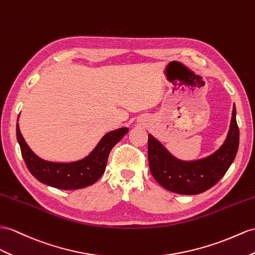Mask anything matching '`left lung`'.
Masks as SVG:
<instances>
[{
  "mask_svg": "<svg viewBox=\"0 0 255 255\" xmlns=\"http://www.w3.org/2000/svg\"><path fill=\"white\" fill-rule=\"evenodd\" d=\"M238 146L239 128L234 105L231 127L224 144L207 158L195 161L178 160L149 134V169L163 188L179 195H198L213 187L225 175L236 158Z\"/></svg>",
  "mask_w": 255,
  "mask_h": 255,
  "instance_id": "1",
  "label": "left lung"
}]
</instances>
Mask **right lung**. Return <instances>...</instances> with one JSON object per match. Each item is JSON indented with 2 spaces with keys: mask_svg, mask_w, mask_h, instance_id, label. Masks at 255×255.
I'll return each instance as SVG.
<instances>
[{
  "mask_svg": "<svg viewBox=\"0 0 255 255\" xmlns=\"http://www.w3.org/2000/svg\"><path fill=\"white\" fill-rule=\"evenodd\" d=\"M128 132V128L111 131L99 140L88 157L74 162L60 163L51 162L36 156L24 141L18 122L16 127L17 140L19 142L24 163L31 174L43 184L64 190L84 188L96 183L106 170L111 149Z\"/></svg>",
  "mask_w": 255,
  "mask_h": 255,
  "instance_id": "right-lung-1",
  "label": "right lung"
}]
</instances>
